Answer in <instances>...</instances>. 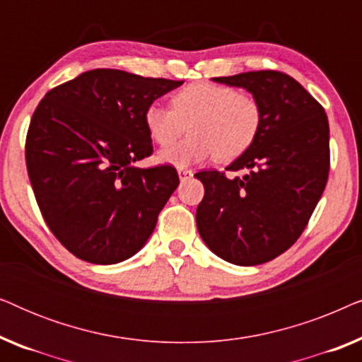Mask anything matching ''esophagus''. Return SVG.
Instances as JSON below:
<instances>
[{
    "label": "esophagus",
    "mask_w": 362,
    "mask_h": 362,
    "mask_svg": "<svg viewBox=\"0 0 362 362\" xmlns=\"http://www.w3.org/2000/svg\"><path fill=\"white\" fill-rule=\"evenodd\" d=\"M177 176H180L181 181H186L192 176V171L191 170H182V168H181V170H177Z\"/></svg>",
    "instance_id": "obj_1"
}]
</instances>
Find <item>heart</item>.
<instances>
[{
	"label": "heart",
	"mask_w": 362,
	"mask_h": 362,
	"mask_svg": "<svg viewBox=\"0 0 362 362\" xmlns=\"http://www.w3.org/2000/svg\"><path fill=\"white\" fill-rule=\"evenodd\" d=\"M262 105L249 92L211 82L191 83L171 98V108L153 102L145 110L148 135L158 145L171 146L182 133L189 136L158 155V161L186 168L214 155L227 163L240 156L259 135Z\"/></svg>",
	"instance_id": "b5f03b06"
}]
</instances>
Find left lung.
I'll use <instances>...</instances> for the list:
<instances>
[{
	"instance_id": "1",
	"label": "left lung",
	"mask_w": 362,
	"mask_h": 362,
	"mask_svg": "<svg viewBox=\"0 0 362 362\" xmlns=\"http://www.w3.org/2000/svg\"><path fill=\"white\" fill-rule=\"evenodd\" d=\"M259 98L262 127L226 170L196 173L204 197L196 211L204 244L222 260L250 267L274 260L308 224L329 171V125L323 107L295 78L275 71L214 77Z\"/></svg>"
}]
</instances>
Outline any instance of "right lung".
Instances as JSON below:
<instances>
[{"label": "right lung", "instance_id": "obj_1", "mask_svg": "<svg viewBox=\"0 0 362 362\" xmlns=\"http://www.w3.org/2000/svg\"><path fill=\"white\" fill-rule=\"evenodd\" d=\"M182 81L93 69L49 90L31 118L26 165L44 221L78 259L118 264L143 249L180 185L150 156L146 107Z\"/></svg>", "mask_w": 362, "mask_h": 362}]
</instances>
